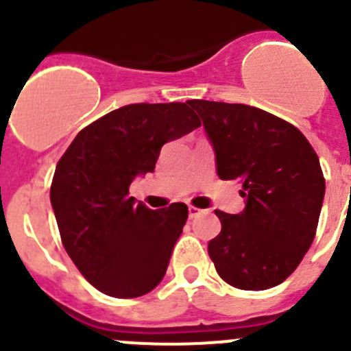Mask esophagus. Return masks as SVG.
<instances>
[{"label":"esophagus","mask_w":351,"mask_h":351,"mask_svg":"<svg viewBox=\"0 0 351 351\" xmlns=\"http://www.w3.org/2000/svg\"><path fill=\"white\" fill-rule=\"evenodd\" d=\"M202 212H204V210H202V208H197V207H193V205H189V215L192 219L197 217V215L202 214Z\"/></svg>","instance_id":"34e87169"}]
</instances>
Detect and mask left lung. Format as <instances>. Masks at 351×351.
I'll return each mask as SVG.
<instances>
[{
	"mask_svg": "<svg viewBox=\"0 0 351 351\" xmlns=\"http://www.w3.org/2000/svg\"><path fill=\"white\" fill-rule=\"evenodd\" d=\"M204 120L221 180H236L243 212L215 210L222 229L208 243L219 277L243 290L282 284L316 236L324 176L297 127L243 104L190 100Z\"/></svg>",
	"mask_w": 351,
	"mask_h": 351,
	"instance_id": "obj_1",
	"label": "left lung"
}]
</instances>
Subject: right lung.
<instances>
[{"mask_svg": "<svg viewBox=\"0 0 351 351\" xmlns=\"http://www.w3.org/2000/svg\"><path fill=\"white\" fill-rule=\"evenodd\" d=\"M200 125L186 104L125 105L84 127L59 159L51 204L62 244L100 292L132 299L162 280L189 207L151 210L129 186L154 171L162 144Z\"/></svg>", "mask_w": 351, "mask_h": 351, "instance_id": "right-lung-1", "label": "right lung"}]
</instances>
